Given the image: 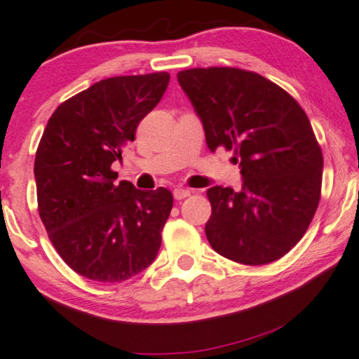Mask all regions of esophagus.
I'll return each instance as SVG.
<instances>
[{
  "label": "esophagus",
  "instance_id": "34e87169",
  "mask_svg": "<svg viewBox=\"0 0 359 359\" xmlns=\"http://www.w3.org/2000/svg\"><path fill=\"white\" fill-rule=\"evenodd\" d=\"M172 194H174L175 200H184V198L190 196V190L189 189H184V187H175Z\"/></svg>",
  "mask_w": 359,
  "mask_h": 359
}]
</instances>
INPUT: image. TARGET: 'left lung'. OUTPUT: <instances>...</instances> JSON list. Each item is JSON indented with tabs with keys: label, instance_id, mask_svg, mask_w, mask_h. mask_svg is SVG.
Listing matches in <instances>:
<instances>
[{
	"label": "left lung",
	"instance_id": "8db88e82",
	"mask_svg": "<svg viewBox=\"0 0 359 359\" xmlns=\"http://www.w3.org/2000/svg\"><path fill=\"white\" fill-rule=\"evenodd\" d=\"M179 85L205 128L206 145L233 149L242 190L211 187L205 232L235 263L267 264L302 240L323 184V151L306 112L279 85L235 67L187 69Z\"/></svg>",
	"mask_w": 359,
	"mask_h": 359
}]
</instances>
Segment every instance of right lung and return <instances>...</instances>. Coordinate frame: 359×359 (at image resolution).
<instances>
[{
  "label": "right lung",
  "instance_id": "1",
  "mask_svg": "<svg viewBox=\"0 0 359 359\" xmlns=\"http://www.w3.org/2000/svg\"><path fill=\"white\" fill-rule=\"evenodd\" d=\"M168 83V72L100 80L57 106L43 132L34 168L41 222L64 263L90 280L130 279L161 247L172 194L116 184L111 164Z\"/></svg>",
  "mask_w": 359,
  "mask_h": 359
}]
</instances>
